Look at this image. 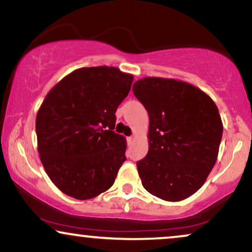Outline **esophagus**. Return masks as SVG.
<instances>
[{"instance_id":"esophagus-1","label":"esophagus","mask_w":252,"mask_h":252,"mask_svg":"<svg viewBox=\"0 0 252 252\" xmlns=\"http://www.w3.org/2000/svg\"><path fill=\"white\" fill-rule=\"evenodd\" d=\"M133 141V136H130V137H128V142L129 143H131Z\"/></svg>"}]
</instances>
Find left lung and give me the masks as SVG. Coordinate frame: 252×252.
I'll list each match as a JSON object with an SVG mask.
<instances>
[{"label": "left lung", "mask_w": 252, "mask_h": 252, "mask_svg": "<svg viewBox=\"0 0 252 252\" xmlns=\"http://www.w3.org/2000/svg\"><path fill=\"white\" fill-rule=\"evenodd\" d=\"M148 110L149 151L137 163L143 187L165 201L201 189L218 159L221 116L209 95L177 79L148 76L132 86Z\"/></svg>", "instance_id": "left-lung-1"}]
</instances>
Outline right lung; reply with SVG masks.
Wrapping results in <instances>:
<instances>
[{
    "label": "right lung",
    "mask_w": 252,
    "mask_h": 252,
    "mask_svg": "<svg viewBox=\"0 0 252 252\" xmlns=\"http://www.w3.org/2000/svg\"><path fill=\"white\" fill-rule=\"evenodd\" d=\"M133 75L113 66L81 67L47 93L37 113L39 158L66 195L88 200L113 186L126 142L114 132L115 113Z\"/></svg>",
    "instance_id": "right-lung-1"
}]
</instances>
